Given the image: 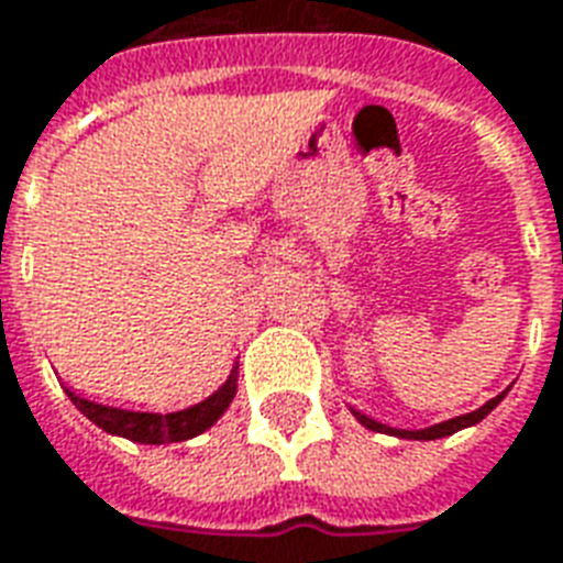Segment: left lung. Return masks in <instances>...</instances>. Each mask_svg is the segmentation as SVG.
Listing matches in <instances>:
<instances>
[{
    "mask_svg": "<svg viewBox=\"0 0 563 563\" xmlns=\"http://www.w3.org/2000/svg\"><path fill=\"white\" fill-rule=\"evenodd\" d=\"M505 394H508V390H503V394H499V396H494L490 402H485V405H482V408H476V411L461 413V417H452V420L434 422V426H429V429H394V426H387V422L373 420V417L355 411V408H350V411L355 413V420H358L361 426H367L369 431H382V434H394V438H405V440H438V438H449V434H455V431L470 429V426H476V422L485 420L487 413L494 411L496 405L503 402Z\"/></svg>",
    "mask_w": 563,
    "mask_h": 563,
    "instance_id": "8db88e82",
    "label": "left lung"
}]
</instances>
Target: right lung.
<instances>
[{"label":"right lung","mask_w":563,"mask_h":563,"mask_svg":"<svg viewBox=\"0 0 563 563\" xmlns=\"http://www.w3.org/2000/svg\"><path fill=\"white\" fill-rule=\"evenodd\" d=\"M64 390H67V396L73 399L78 411L85 413L90 422H96L102 431H108V434L134 440V443L161 446V443H181V440L196 438V434H202V431H208L213 422L220 420L225 408L232 405L234 394H238V364H234L232 376L225 378V385L217 387L208 399L169 413L129 411V408H114V405L85 399V396L69 390V387H64Z\"/></svg>","instance_id":"obj_1"}]
</instances>
